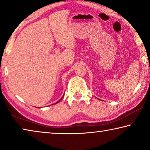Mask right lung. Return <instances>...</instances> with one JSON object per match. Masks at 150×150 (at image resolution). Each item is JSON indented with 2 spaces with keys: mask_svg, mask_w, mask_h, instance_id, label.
<instances>
[{
  "mask_svg": "<svg viewBox=\"0 0 150 150\" xmlns=\"http://www.w3.org/2000/svg\"><path fill=\"white\" fill-rule=\"evenodd\" d=\"M63 96H64V95H63V96H62V98H60V99H59V100H58V101H57V102H56V103H54V104H53V105H55V104H57V103H59V102H60V100H62V98H63Z\"/></svg>",
  "mask_w": 150,
  "mask_h": 150,
  "instance_id": "add662e5",
  "label": "right lung"
}]
</instances>
